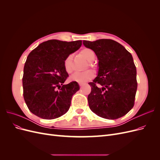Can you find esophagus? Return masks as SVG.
Here are the masks:
<instances>
[{
    "instance_id": "obj_1",
    "label": "esophagus",
    "mask_w": 160,
    "mask_h": 160,
    "mask_svg": "<svg viewBox=\"0 0 160 160\" xmlns=\"http://www.w3.org/2000/svg\"><path fill=\"white\" fill-rule=\"evenodd\" d=\"M79 85L80 87H82V86H83L85 85V83H79Z\"/></svg>"
}]
</instances>
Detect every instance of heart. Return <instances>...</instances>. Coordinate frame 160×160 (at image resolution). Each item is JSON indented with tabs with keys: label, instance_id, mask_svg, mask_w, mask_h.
Instances as JSON below:
<instances>
[{
	"label": "heart",
	"instance_id": "1",
	"mask_svg": "<svg viewBox=\"0 0 160 160\" xmlns=\"http://www.w3.org/2000/svg\"><path fill=\"white\" fill-rule=\"evenodd\" d=\"M81 55L88 61H92L95 59V52L88 48H84L80 52ZM64 69L68 73H71L73 71V67L72 63V55L67 56L63 62ZM94 72L91 70H87L83 72H77L70 77V80L72 81H76L78 83H85L93 79L94 77Z\"/></svg>",
	"mask_w": 160,
	"mask_h": 160
}]
</instances>
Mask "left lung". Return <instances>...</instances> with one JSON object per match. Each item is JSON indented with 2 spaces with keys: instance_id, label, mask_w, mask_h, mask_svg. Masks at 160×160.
<instances>
[{
  "instance_id": "8db88e82",
  "label": "left lung",
  "mask_w": 160,
  "mask_h": 160,
  "mask_svg": "<svg viewBox=\"0 0 160 160\" xmlns=\"http://www.w3.org/2000/svg\"><path fill=\"white\" fill-rule=\"evenodd\" d=\"M85 47L93 50L98 62V73L89 84L90 109L101 118H122L134 105L138 83L137 71L132 55L125 48L111 39L84 41Z\"/></svg>"
}]
</instances>
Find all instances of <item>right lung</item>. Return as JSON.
Listing matches in <instances>:
<instances>
[{"label":"right lung","instance_id":"add662e5","mask_svg":"<svg viewBox=\"0 0 160 160\" xmlns=\"http://www.w3.org/2000/svg\"><path fill=\"white\" fill-rule=\"evenodd\" d=\"M81 45V41L52 39L41 43L29 53L24 67L22 86L24 99L32 113L52 119L68 111L79 86L76 81L64 84L69 75L63 62Z\"/></svg>","mask_w":160,"mask_h":160}]
</instances>
